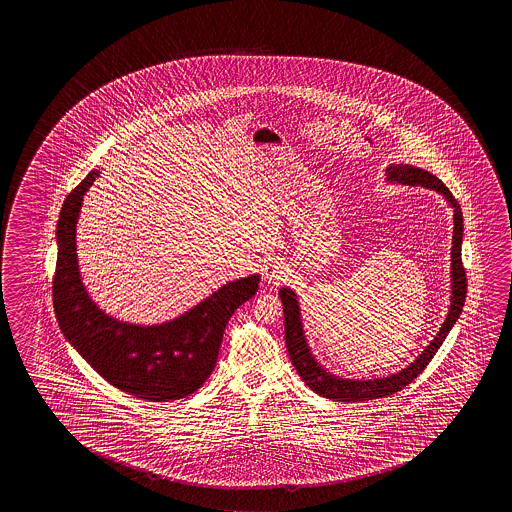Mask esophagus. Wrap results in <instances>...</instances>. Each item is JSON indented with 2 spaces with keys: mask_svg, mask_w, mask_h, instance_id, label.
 <instances>
[{
  "mask_svg": "<svg viewBox=\"0 0 512 512\" xmlns=\"http://www.w3.org/2000/svg\"><path fill=\"white\" fill-rule=\"evenodd\" d=\"M287 277V268L284 266V262H278V260H273V262H269L266 269H264V278L268 280V282H273V284H278V282H282Z\"/></svg>",
  "mask_w": 512,
  "mask_h": 512,
  "instance_id": "obj_1",
  "label": "esophagus"
}]
</instances>
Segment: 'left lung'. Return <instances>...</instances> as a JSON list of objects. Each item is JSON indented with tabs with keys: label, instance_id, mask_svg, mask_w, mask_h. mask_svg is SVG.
Segmentation results:
<instances>
[{
	"label": "left lung",
	"instance_id": "1",
	"mask_svg": "<svg viewBox=\"0 0 512 512\" xmlns=\"http://www.w3.org/2000/svg\"><path fill=\"white\" fill-rule=\"evenodd\" d=\"M386 176L387 182H391V184L412 185V187L421 185L425 189L437 191V193L443 194L444 200L453 209L450 309H448L446 319L436 337L407 368L400 369L398 373H393L389 377L357 380V378L337 377L316 361V357L310 352L305 330H303L298 296L293 289L280 287L278 296L284 303L285 344H287V352H289L294 369L314 393L321 394L330 400H336V402H364V400H373V398H384V396L402 391L403 387L409 386L412 380L427 368L428 362L432 361V357L441 348L448 332L452 330L455 321L461 316L464 300H466L468 284H466V271L462 268L461 260L462 232H464L461 205L453 198L448 187L436 175L428 173L425 169L409 166V164H389Z\"/></svg>",
	"mask_w": 512,
	"mask_h": 512
}]
</instances>
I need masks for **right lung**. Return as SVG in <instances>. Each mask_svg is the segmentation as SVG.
Masks as SVG:
<instances>
[{
  "label": "right lung",
  "instance_id": "obj_1",
  "mask_svg": "<svg viewBox=\"0 0 512 512\" xmlns=\"http://www.w3.org/2000/svg\"><path fill=\"white\" fill-rule=\"evenodd\" d=\"M93 169L68 194L57 223L53 307L60 330L87 364L123 393L148 402L180 400L210 377L228 319L259 289L260 275L219 287L193 309L157 325L109 316L87 293L76 255V223Z\"/></svg>",
  "mask_w": 512,
  "mask_h": 512
}]
</instances>
